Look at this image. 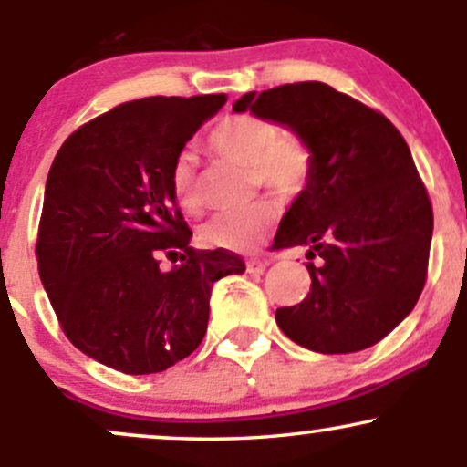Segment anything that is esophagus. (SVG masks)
Returning a JSON list of instances; mask_svg holds the SVG:
<instances>
[{
    "label": "esophagus",
    "instance_id": "obj_1",
    "mask_svg": "<svg viewBox=\"0 0 467 467\" xmlns=\"http://www.w3.org/2000/svg\"><path fill=\"white\" fill-rule=\"evenodd\" d=\"M265 267H267V261H264V259L245 261V270H248L250 275H264Z\"/></svg>",
    "mask_w": 467,
    "mask_h": 467
}]
</instances>
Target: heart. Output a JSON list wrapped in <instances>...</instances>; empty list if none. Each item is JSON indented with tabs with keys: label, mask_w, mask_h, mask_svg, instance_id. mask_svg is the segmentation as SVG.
I'll return each instance as SVG.
<instances>
[{
	"label": "heart",
	"mask_w": 467,
	"mask_h": 467,
	"mask_svg": "<svg viewBox=\"0 0 467 467\" xmlns=\"http://www.w3.org/2000/svg\"><path fill=\"white\" fill-rule=\"evenodd\" d=\"M208 149L219 158L250 169L252 178L283 200H294L307 189L314 173V149L301 133L281 130L267 116L228 114L213 127L206 138ZM171 191L186 215H200L203 197L195 164L189 155L175 160L171 171ZM278 222V208L261 200L241 211L219 213L200 230L203 244L213 248L248 252L270 237Z\"/></svg>",
	"instance_id": "heart-1"
}]
</instances>
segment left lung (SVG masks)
<instances>
[{
    "mask_svg": "<svg viewBox=\"0 0 467 467\" xmlns=\"http://www.w3.org/2000/svg\"><path fill=\"white\" fill-rule=\"evenodd\" d=\"M252 111L314 149L307 189L283 215L272 248L305 245L312 287L276 309L289 340L318 353L373 347L415 307L426 285L432 203L393 122L318 80L244 94Z\"/></svg>",
    "mask_w": 467,
    "mask_h": 467,
    "instance_id": "8db88e82",
    "label": "left lung"
}]
</instances>
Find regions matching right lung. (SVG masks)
<instances>
[{
    "label": "right lung",
    "instance_id": "right-lung-1",
    "mask_svg": "<svg viewBox=\"0 0 467 467\" xmlns=\"http://www.w3.org/2000/svg\"><path fill=\"white\" fill-rule=\"evenodd\" d=\"M226 94L149 96L78 127L46 182L36 261L63 334L127 375L160 373L206 336L213 283L241 275L223 248L195 250L171 171ZM180 260L169 273L161 256Z\"/></svg>",
    "mask_w": 467,
    "mask_h": 467
}]
</instances>
